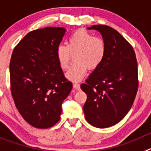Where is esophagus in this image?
<instances>
[{
	"label": "esophagus",
	"mask_w": 151,
	"mask_h": 151,
	"mask_svg": "<svg viewBox=\"0 0 151 151\" xmlns=\"http://www.w3.org/2000/svg\"><path fill=\"white\" fill-rule=\"evenodd\" d=\"M73 88L76 90H79L80 89V85L78 83H74L73 84Z\"/></svg>",
	"instance_id": "obj_1"
}]
</instances>
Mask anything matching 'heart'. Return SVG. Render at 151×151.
I'll return each mask as SVG.
<instances>
[{
	"instance_id": "b5f03b06",
	"label": "heart",
	"mask_w": 151,
	"mask_h": 151,
	"mask_svg": "<svg viewBox=\"0 0 151 151\" xmlns=\"http://www.w3.org/2000/svg\"><path fill=\"white\" fill-rule=\"evenodd\" d=\"M106 42L101 37L94 36L83 29H78L70 35L68 45H60L57 49V58L63 69L69 67L73 55L75 63L66 73L68 79L78 82L85 76L88 68L97 69L106 56Z\"/></svg>"
}]
</instances>
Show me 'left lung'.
Returning <instances> with one entry per match:
<instances>
[{"label": "left lung", "instance_id": "1", "mask_svg": "<svg viewBox=\"0 0 151 151\" xmlns=\"http://www.w3.org/2000/svg\"><path fill=\"white\" fill-rule=\"evenodd\" d=\"M88 29L101 33L106 53L81 85L88 96L83 109L89 124L104 129L120 122L132 106L138 88V63L132 46L116 30L105 25Z\"/></svg>", "mask_w": 151, "mask_h": 151}]
</instances>
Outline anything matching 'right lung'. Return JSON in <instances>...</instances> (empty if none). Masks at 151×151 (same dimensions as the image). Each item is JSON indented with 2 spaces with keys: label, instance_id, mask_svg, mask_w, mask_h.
<instances>
[{
  "label": "right lung",
  "instance_id": "add662e5",
  "mask_svg": "<svg viewBox=\"0 0 151 151\" xmlns=\"http://www.w3.org/2000/svg\"><path fill=\"white\" fill-rule=\"evenodd\" d=\"M65 32L61 27L32 31L12 54V97L22 118L35 128L47 129L60 120L63 101L73 88L56 54Z\"/></svg>",
  "mask_w": 151,
  "mask_h": 151
}]
</instances>
